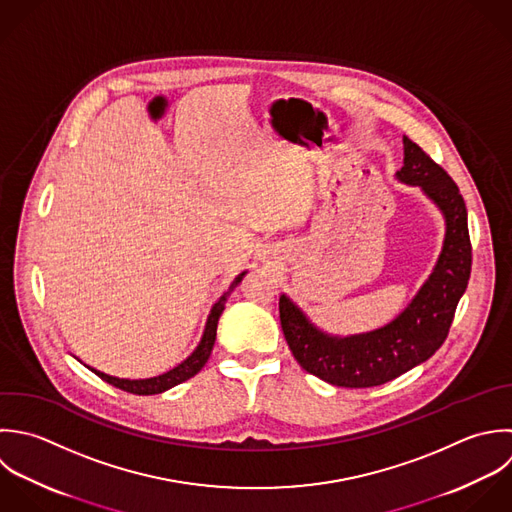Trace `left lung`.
I'll return each mask as SVG.
<instances>
[{
  "mask_svg": "<svg viewBox=\"0 0 512 512\" xmlns=\"http://www.w3.org/2000/svg\"><path fill=\"white\" fill-rule=\"evenodd\" d=\"M403 149V167L395 177L421 187L445 219L441 255L411 303L379 329L341 337L319 329L285 293L279 297L281 327L293 357L307 373L335 387H377L433 357L449 335L471 277L467 207L457 183L409 137H403Z\"/></svg>",
  "mask_w": 512,
  "mask_h": 512,
  "instance_id": "8db88e82",
  "label": "left lung"
}]
</instances>
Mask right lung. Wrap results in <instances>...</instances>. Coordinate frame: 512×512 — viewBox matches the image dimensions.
Here are the masks:
<instances>
[{
  "mask_svg": "<svg viewBox=\"0 0 512 512\" xmlns=\"http://www.w3.org/2000/svg\"><path fill=\"white\" fill-rule=\"evenodd\" d=\"M247 275V271L239 273L233 283L229 285V289L215 301V305L211 307V313L207 317V323H205V329H203V335H201V341L199 345L195 347V351L185 359L181 361L177 367H173L171 371L163 373V375H157V377H149V379H119V377H111L107 373H101L93 367H87L91 369L99 379H103L105 383L121 389V391H127V393H133V395H159L191 377H195L207 363L211 351H213V345H215V337H217V323H219V317L225 309V303H227V297L231 295V291L243 281V277Z\"/></svg>",
  "mask_w": 512,
  "mask_h": 512,
  "instance_id": "1",
  "label": "right lung"
}]
</instances>
